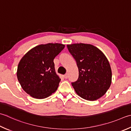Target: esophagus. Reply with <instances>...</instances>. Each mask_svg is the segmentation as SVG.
I'll return each instance as SVG.
<instances>
[{"label":"esophagus","instance_id":"esophagus-1","mask_svg":"<svg viewBox=\"0 0 131 131\" xmlns=\"http://www.w3.org/2000/svg\"><path fill=\"white\" fill-rule=\"evenodd\" d=\"M63 77L65 78V79H67V78H68V74H65V75H63Z\"/></svg>","mask_w":131,"mask_h":131}]
</instances>
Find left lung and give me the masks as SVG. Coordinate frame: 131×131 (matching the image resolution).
<instances>
[{"label": "left lung", "instance_id": "obj_1", "mask_svg": "<svg viewBox=\"0 0 131 131\" xmlns=\"http://www.w3.org/2000/svg\"><path fill=\"white\" fill-rule=\"evenodd\" d=\"M67 47L78 68L77 81L71 83L76 93L90 101L101 98L111 84L112 71L107 57L91 44L73 43Z\"/></svg>", "mask_w": 131, "mask_h": 131}]
</instances>
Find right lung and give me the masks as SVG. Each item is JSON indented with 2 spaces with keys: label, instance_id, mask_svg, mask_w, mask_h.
Returning a JSON list of instances; mask_svg holds the SVG:
<instances>
[{
  "label": "right lung",
  "instance_id": "1",
  "mask_svg": "<svg viewBox=\"0 0 131 131\" xmlns=\"http://www.w3.org/2000/svg\"><path fill=\"white\" fill-rule=\"evenodd\" d=\"M64 48L62 43L41 44L22 57L17 77L22 89L30 96L44 99L57 90L61 79L56 73L53 60Z\"/></svg>",
  "mask_w": 131,
  "mask_h": 131
}]
</instances>
